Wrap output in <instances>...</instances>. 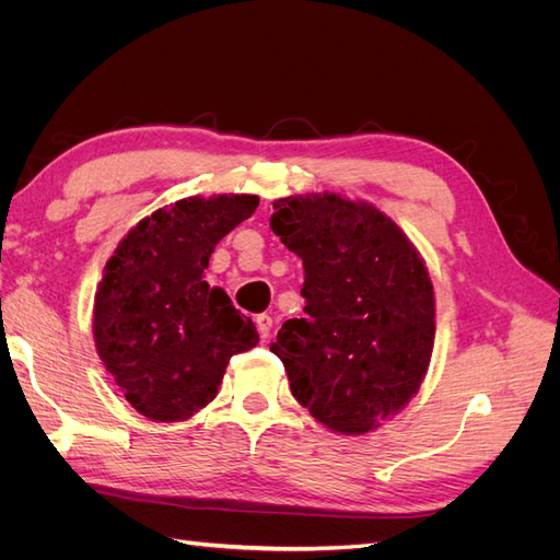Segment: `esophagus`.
Segmentation results:
<instances>
[{
    "instance_id": "1",
    "label": "esophagus",
    "mask_w": 560,
    "mask_h": 560,
    "mask_svg": "<svg viewBox=\"0 0 560 560\" xmlns=\"http://www.w3.org/2000/svg\"><path fill=\"white\" fill-rule=\"evenodd\" d=\"M254 322H257V329H259V336L264 338V341H266V338L270 336V329H273V319H270L268 315H257V319H254Z\"/></svg>"
}]
</instances>
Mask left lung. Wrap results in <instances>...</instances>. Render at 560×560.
<instances>
[{"instance_id":"obj_1","label":"left lung","mask_w":560,"mask_h":560,"mask_svg":"<svg viewBox=\"0 0 560 560\" xmlns=\"http://www.w3.org/2000/svg\"><path fill=\"white\" fill-rule=\"evenodd\" d=\"M270 229L303 259L306 317L287 319L270 352L294 399L327 430L374 432L425 381L434 287L420 252L374 202L338 194L273 200Z\"/></svg>"}]
</instances>
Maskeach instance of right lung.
I'll use <instances>...</instances> for the list:
<instances>
[{
    "mask_svg": "<svg viewBox=\"0 0 560 560\" xmlns=\"http://www.w3.org/2000/svg\"><path fill=\"white\" fill-rule=\"evenodd\" d=\"M259 196H189L140 219L103 268L93 303L100 362L135 411L179 422L208 406L233 354L259 343L254 322L202 273L214 245Z\"/></svg>",
    "mask_w": 560,
    "mask_h": 560,
    "instance_id": "right-lung-1",
    "label": "right lung"
}]
</instances>
